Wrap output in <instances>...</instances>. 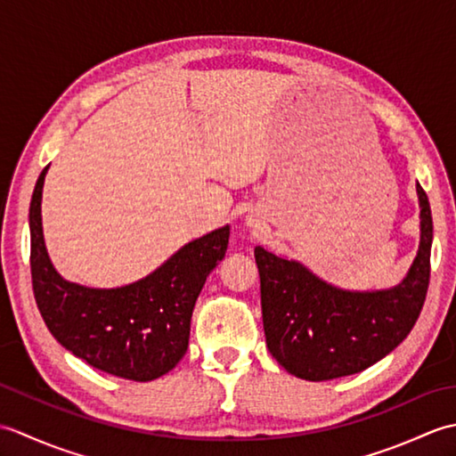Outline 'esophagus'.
Returning <instances> with one entry per match:
<instances>
[{
  "label": "esophagus",
  "mask_w": 456,
  "mask_h": 456,
  "mask_svg": "<svg viewBox=\"0 0 456 456\" xmlns=\"http://www.w3.org/2000/svg\"><path fill=\"white\" fill-rule=\"evenodd\" d=\"M250 225H253V227H256V223H255V221H250Z\"/></svg>",
  "instance_id": "esophagus-1"
}]
</instances>
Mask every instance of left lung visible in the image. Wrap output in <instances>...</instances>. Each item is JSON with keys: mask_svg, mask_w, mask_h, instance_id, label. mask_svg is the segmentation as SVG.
<instances>
[{"mask_svg": "<svg viewBox=\"0 0 456 456\" xmlns=\"http://www.w3.org/2000/svg\"><path fill=\"white\" fill-rule=\"evenodd\" d=\"M421 240L398 286L348 292L282 256L255 248L266 346L289 374L322 382L356 374L390 354L410 335L428 296L433 219L418 183Z\"/></svg>", "mask_w": 456, "mask_h": 456, "instance_id": "obj_1", "label": "left lung"}]
</instances>
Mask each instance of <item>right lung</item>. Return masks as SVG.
<instances>
[{
    "label": "right lung",
    "instance_id": "obj_1",
    "mask_svg": "<svg viewBox=\"0 0 456 456\" xmlns=\"http://www.w3.org/2000/svg\"><path fill=\"white\" fill-rule=\"evenodd\" d=\"M41 172L28 209L31 278L48 331L90 366L134 382L167 374L188 351L190 322L206 278L229 245V225L183 245L147 278L129 286L86 288L56 273L48 258Z\"/></svg>",
    "mask_w": 456,
    "mask_h": 456
}]
</instances>
